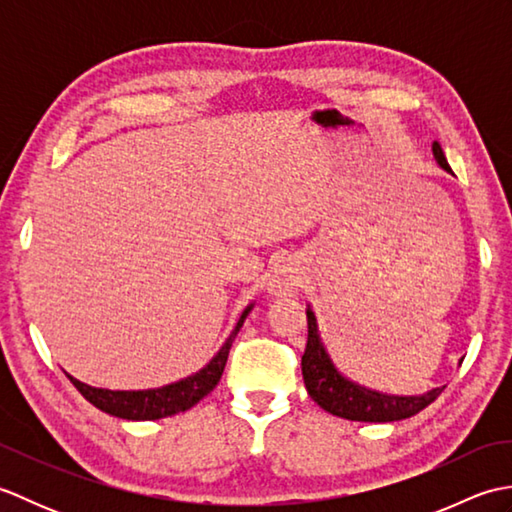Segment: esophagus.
I'll list each match as a JSON object with an SVG mask.
<instances>
[{
  "instance_id": "1",
  "label": "esophagus",
  "mask_w": 512,
  "mask_h": 512,
  "mask_svg": "<svg viewBox=\"0 0 512 512\" xmlns=\"http://www.w3.org/2000/svg\"><path fill=\"white\" fill-rule=\"evenodd\" d=\"M297 288H299V281L295 275H290V273H281L273 281H270V290H273V295H277V297L297 295Z\"/></svg>"
}]
</instances>
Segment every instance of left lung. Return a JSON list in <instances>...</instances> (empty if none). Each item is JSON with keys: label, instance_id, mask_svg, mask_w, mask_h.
<instances>
[{"label": "left lung", "instance_id": "8db88e82", "mask_svg": "<svg viewBox=\"0 0 512 512\" xmlns=\"http://www.w3.org/2000/svg\"><path fill=\"white\" fill-rule=\"evenodd\" d=\"M433 156L444 171H451L444 151L438 143H433ZM308 343L306 352L301 356V372L303 383L310 398L317 402L332 416L356 422H394L416 416L418 411L429 407L436 400L444 387H436L422 396H389L380 391L367 389L347 380L339 369L330 361L328 352L319 339V328L314 312L308 308Z\"/></svg>", "mask_w": 512, "mask_h": 512}]
</instances>
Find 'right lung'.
I'll return each mask as SVG.
<instances>
[{
  "mask_svg": "<svg viewBox=\"0 0 512 512\" xmlns=\"http://www.w3.org/2000/svg\"><path fill=\"white\" fill-rule=\"evenodd\" d=\"M253 306H248L242 317H239L235 330L228 336L226 343L222 345V350L215 354L213 361L200 369L198 374H193L189 378H182L178 383H171L167 387H158V389H145V391H112V389H96L81 383L72 376L70 383L81 391V396L85 400H90L96 409H101L110 416L123 418V420H158V418H167L173 416V413L187 411L193 405L211 394L215 385L220 383L224 365L228 361V352H231V345L235 341V336L242 328L244 319L248 317V312Z\"/></svg>",
  "mask_w": 512,
  "mask_h": 512,
  "instance_id": "1",
  "label": "right lung"
}]
</instances>
